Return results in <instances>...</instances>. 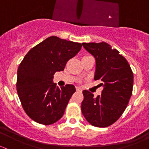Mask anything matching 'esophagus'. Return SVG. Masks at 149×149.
<instances>
[{
    "mask_svg": "<svg viewBox=\"0 0 149 149\" xmlns=\"http://www.w3.org/2000/svg\"><path fill=\"white\" fill-rule=\"evenodd\" d=\"M76 91H82V88L79 86H76Z\"/></svg>",
    "mask_w": 149,
    "mask_h": 149,
    "instance_id": "1",
    "label": "esophagus"
}]
</instances>
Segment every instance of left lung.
Instances as JSON below:
<instances>
[{"label": "left lung", "instance_id": "1", "mask_svg": "<svg viewBox=\"0 0 149 149\" xmlns=\"http://www.w3.org/2000/svg\"><path fill=\"white\" fill-rule=\"evenodd\" d=\"M96 59L94 80L103 87L101 95L94 97L83 91L81 112L93 126L106 127L115 123L125 110L133 92V73L128 62L107 42L82 43Z\"/></svg>", "mask_w": 149, "mask_h": 149}]
</instances>
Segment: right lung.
Listing matches in <instances>:
<instances>
[{"instance_id": "right-lung-1", "label": "right lung", "mask_w": 149, "mask_h": 149, "mask_svg": "<svg viewBox=\"0 0 149 149\" xmlns=\"http://www.w3.org/2000/svg\"><path fill=\"white\" fill-rule=\"evenodd\" d=\"M81 47V43L52 36L31 48L21 62L16 90L24 110L36 123L48 125L63 117L76 88L73 84L56 86L53 75L63 71Z\"/></svg>"}]
</instances>
